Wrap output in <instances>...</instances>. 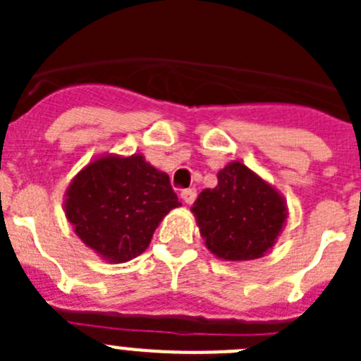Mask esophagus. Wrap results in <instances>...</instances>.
Returning <instances> with one entry per match:
<instances>
[{
  "label": "esophagus",
  "mask_w": 361,
  "mask_h": 361,
  "mask_svg": "<svg viewBox=\"0 0 361 361\" xmlns=\"http://www.w3.org/2000/svg\"><path fill=\"white\" fill-rule=\"evenodd\" d=\"M180 199L184 200V204H193L197 199V190L195 188H188V190L180 191Z\"/></svg>",
  "instance_id": "obj_1"
}]
</instances>
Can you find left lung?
<instances>
[{"instance_id":"obj_1","label":"left lung","mask_w":361,"mask_h":361,"mask_svg":"<svg viewBox=\"0 0 361 361\" xmlns=\"http://www.w3.org/2000/svg\"><path fill=\"white\" fill-rule=\"evenodd\" d=\"M216 178L219 184L200 191L191 206L206 247L229 262L264 257L288 220L282 193L238 161Z\"/></svg>"}]
</instances>
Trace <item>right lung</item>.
I'll list each match as a JSON object with an SVG mask.
<instances>
[{
  "mask_svg": "<svg viewBox=\"0 0 361 361\" xmlns=\"http://www.w3.org/2000/svg\"><path fill=\"white\" fill-rule=\"evenodd\" d=\"M178 206L168 173L141 153L97 157L65 193V215L75 235L111 264L146 251L161 220Z\"/></svg>",
  "mask_w": 361,
  "mask_h": 361,
  "instance_id": "add662e5",
  "label": "right lung"
}]
</instances>
